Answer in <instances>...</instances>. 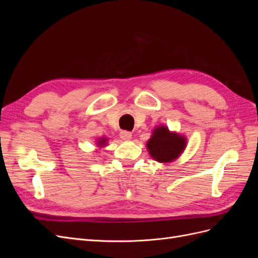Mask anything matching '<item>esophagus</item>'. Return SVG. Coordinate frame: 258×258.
<instances>
[{
    "instance_id": "esophagus-1",
    "label": "esophagus",
    "mask_w": 258,
    "mask_h": 258,
    "mask_svg": "<svg viewBox=\"0 0 258 258\" xmlns=\"http://www.w3.org/2000/svg\"><path fill=\"white\" fill-rule=\"evenodd\" d=\"M131 137H132V134H131L130 131L122 130V131L120 132V138H121L122 140H130Z\"/></svg>"
}]
</instances>
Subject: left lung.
Segmentation results:
<instances>
[{"label":"left lung","mask_w":258,"mask_h":258,"mask_svg":"<svg viewBox=\"0 0 258 258\" xmlns=\"http://www.w3.org/2000/svg\"><path fill=\"white\" fill-rule=\"evenodd\" d=\"M151 156L159 162H169L178 157L186 145L184 137L171 134L167 127H159L154 130V135L147 142Z\"/></svg>","instance_id":"8db88e82"}]
</instances>
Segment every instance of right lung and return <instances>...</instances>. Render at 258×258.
<instances>
[{
	"instance_id": "add662e5",
	"label": "right lung",
	"mask_w": 258,
	"mask_h": 258,
	"mask_svg": "<svg viewBox=\"0 0 258 258\" xmlns=\"http://www.w3.org/2000/svg\"><path fill=\"white\" fill-rule=\"evenodd\" d=\"M105 142H106V140L102 139L101 141H99V145H103V144H105Z\"/></svg>"
}]
</instances>
